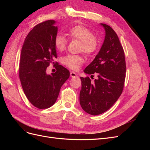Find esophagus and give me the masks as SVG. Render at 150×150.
<instances>
[{
    "instance_id": "1",
    "label": "esophagus",
    "mask_w": 150,
    "mask_h": 150,
    "mask_svg": "<svg viewBox=\"0 0 150 150\" xmlns=\"http://www.w3.org/2000/svg\"><path fill=\"white\" fill-rule=\"evenodd\" d=\"M70 76L71 78H76V77H78V76H77V74L75 73L74 72H70Z\"/></svg>"
}]
</instances>
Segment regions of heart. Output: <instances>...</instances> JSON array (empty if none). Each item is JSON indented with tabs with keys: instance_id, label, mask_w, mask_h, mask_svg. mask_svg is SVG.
<instances>
[{
	"instance_id": "b5f03b06",
	"label": "heart",
	"mask_w": 150,
	"mask_h": 150,
	"mask_svg": "<svg viewBox=\"0 0 150 150\" xmlns=\"http://www.w3.org/2000/svg\"><path fill=\"white\" fill-rule=\"evenodd\" d=\"M68 35L72 39L81 41L80 51L87 55H92L97 51L99 41L93 32L83 25L72 27L68 31ZM67 40L64 36L57 34L54 39V46L59 51H64ZM84 62V59L79 55H69L63 58V63L72 70H78Z\"/></svg>"
}]
</instances>
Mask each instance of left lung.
Wrapping results in <instances>:
<instances>
[{"instance_id": "left-lung-1", "label": "left lung", "mask_w": 150, "mask_h": 150, "mask_svg": "<svg viewBox=\"0 0 150 150\" xmlns=\"http://www.w3.org/2000/svg\"><path fill=\"white\" fill-rule=\"evenodd\" d=\"M105 30V38L100 51L89 65L86 74H96L91 82L89 77H81L79 102L83 110L91 115L108 111L120 98L126 77V61L123 48L118 37L110 26L100 24Z\"/></svg>"}]
</instances>
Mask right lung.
<instances>
[{
	"mask_svg": "<svg viewBox=\"0 0 150 150\" xmlns=\"http://www.w3.org/2000/svg\"><path fill=\"white\" fill-rule=\"evenodd\" d=\"M55 23L49 20L36 25L21 50L19 76L22 87L29 102L39 109L49 108L56 103L61 86L69 78V70L57 62L56 72L46 74L47 67L57 58Z\"/></svg>",
	"mask_w": 150,
	"mask_h": 150,
	"instance_id": "right-lung-1",
	"label": "right lung"
}]
</instances>
